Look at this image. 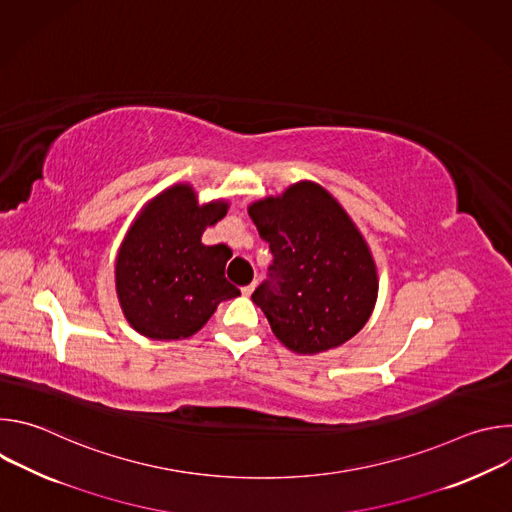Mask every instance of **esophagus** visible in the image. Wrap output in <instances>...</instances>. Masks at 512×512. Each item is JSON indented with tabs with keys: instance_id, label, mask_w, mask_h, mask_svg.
<instances>
[{
	"instance_id": "34e87169",
	"label": "esophagus",
	"mask_w": 512,
	"mask_h": 512,
	"mask_svg": "<svg viewBox=\"0 0 512 512\" xmlns=\"http://www.w3.org/2000/svg\"><path fill=\"white\" fill-rule=\"evenodd\" d=\"M255 287H257V283L253 281V283H249V285H245L241 291H243V296H251L253 291H255Z\"/></svg>"
}]
</instances>
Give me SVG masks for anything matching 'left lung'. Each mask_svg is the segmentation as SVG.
I'll return each instance as SVG.
<instances>
[{
	"mask_svg": "<svg viewBox=\"0 0 512 512\" xmlns=\"http://www.w3.org/2000/svg\"><path fill=\"white\" fill-rule=\"evenodd\" d=\"M273 265L251 300L294 352L316 354L350 340L377 302V269L344 208L318 184L300 182L249 206Z\"/></svg>",
	"mask_w": 512,
	"mask_h": 512,
	"instance_id": "left-lung-1",
	"label": "left lung"
}]
</instances>
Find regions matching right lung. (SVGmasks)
I'll list each match as a JSON object with an SVG mask.
<instances>
[{"instance_id":"obj_1","label":"right lung","mask_w":512,"mask_h":512,"mask_svg":"<svg viewBox=\"0 0 512 512\" xmlns=\"http://www.w3.org/2000/svg\"><path fill=\"white\" fill-rule=\"evenodd\" d=\"M227 208V202L198 206L192 188L178 184L139 214L115 265L123 314L139 334L154 340L188 338L218 304L241 294L225 277L231 249L200 241Z\"/></svg>"}]
</instances>
